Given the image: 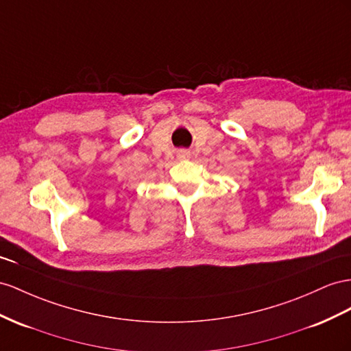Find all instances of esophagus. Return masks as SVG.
I'll return each mask as SVG.
<instances>
[{
    "label": "esophagus",
    "mask_w": 351,
    "mask_h": 351,
    "mask_svg": "<svg viewBox=\"0 0 351 351\" xmlns=\"http://www.w3.org/2000/svg\"><path fill=\"white\" fill-rule=\"evenodd\" d=\"M179 157H181V158L190 157V152H188V151H179Z\"/></svg>",
    "instance_id": "1"
}]
</instances>
